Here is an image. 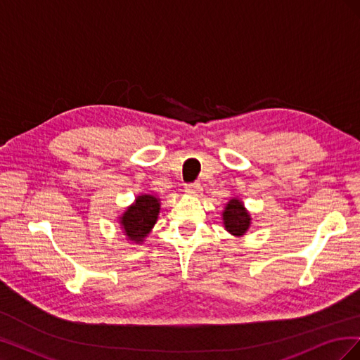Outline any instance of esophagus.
I'll list each match as a JSON object with an SVG mask.
<instances>
[{"mask_svg":"<svg viewBox=\"0 0 360 360\" xmlns=\"http://www.w3.org/2000/svg\"><path fill=\"white\" fill-rule=\"evenodd\" d=\"M186 192L189 195H193V197H200V195L202 193V186L200 183H192V184H188L186 186Z\"/></svg>","mask_w":360,"mask_h":360,"instance_id":"obj_1","label":"esophagus"}]
</instances>
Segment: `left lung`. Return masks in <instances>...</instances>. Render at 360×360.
I'll use <instances>...</instances> for the list:
<instances>
[{
	"instance_id": "obj_1",
	"label": "left lung",
	"mask_w": 360,
	"mask_h": 360,
	"mask_svg": "<svg viewBox=\"0 0 360 360\" xmlns=\"http://www.w3.org/2000/svg\"><path fill=\"white\" fill-rule=\"evenodd\" d=\"M222 224L225 230L234 237H243L252 224V217L243 201L237 197L228 200L222 212Z\"/></svg>"
}]
</instances>
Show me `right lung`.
Here are the masks:
<instances>
[{"label":"right lung","mask_w":360,"mask_h":360,"mask_svg":"<svg viewBox=\"0 0 360 360\" xmlns=\"http://www.w3.org/2000/svg\"><path fill=\"white\" fill-rule=\"evenodd\" d=\"M160 213V198L153 193H139L135 201L118 216V224L126 240L135 245L144 243L153 230Z\"/></svg>","instance_id":"add662e5"}]
</instances>
